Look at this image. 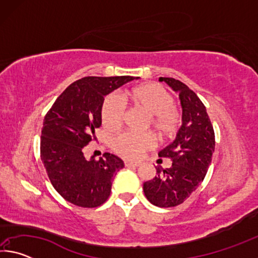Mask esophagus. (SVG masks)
Masks as SVG:
<instances>
[{"instance_id": "obj_1", "label": "esophagus", "mask_w": 258, "mask_h": 258, "mask_svg": "<svg viewBox=\"0 0 258 258\" xmlns=\"http://www.w3.org/2000/svg\"><path fill=\"white\" fill-rule=\"evenodd\" d=\"M124 164L126 167H139L140 163H137V161H130V160H125Z\"/></svg>"}]
</instances>
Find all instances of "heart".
<instances>
[{"mask_svg": "<svg viewBox=\"0 0 258 258\" xmlns=\"http://www.w3.org/2000/svg\"><path fill=\"white\" fill-rule=\"evenodd\" d=\"M125 99L151 115L149 125L159 139H171L180 130L181 113L174 107V97L163 85L158 83L140 85L131 91ZM125 113L124 99L117 93L107 95L101 108V119L104 127L109 131L118 130L124 123ZM155 145L156 139L152 134L134 132L120 133L113 138L111 142L112 149L117 154L130 159L139 158Z\"/></svg>", "mask_w": 258, "mask_h": 258, "instance_id": "b5f03b06", "label": "heart"}]
</instances>
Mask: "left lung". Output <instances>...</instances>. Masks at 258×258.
Listing matches in <instances>:
<instances>
[{
  "label": "left lung",
  "instance_id": "1",
  "mask_svg": "<svg viewBox=\"0 0 258 258\" xmlns=\"http://www.w3.org/2000/svg\"><path fill=\"white\" fill-rule=\"evenodd\" d=\"M178 92L182 104V126L175 140L158 152L171 158L169 168L156 167V176L143 183L147 199L161 208L182 204L204 181L215 149V133L206 107L184 83L172 77H160Z\"/></svg>",
  "mask_w": 258,
  "mask_h": 258
}]
</instances>
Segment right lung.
<instances>
[{"label": "right lung", "instance_id": "obj_1", "mask_svg": "<svg viewBox=\"0 0 258 258\" xmlns=\"http://www.w3.org/2000/svg\"><path fill=\"white\" fill-rule=\"evenodd\" d=\"M139 77L89 76L61 93L43 121L41 159L56 192L76 206L94 208L110 196L111 182L124 167L119 157L104 152L85 158L84 147L101 126L104 95Z\"/></svg>", "mask_w": 258, "mask_h": 258}]
</instances>
